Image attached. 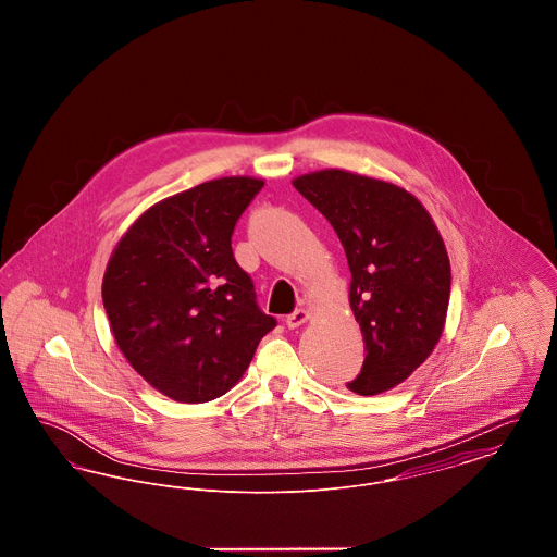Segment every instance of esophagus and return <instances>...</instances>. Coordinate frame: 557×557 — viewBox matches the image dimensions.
Instances as JSON below:
<instances>
[{
    "label": "esophagus",
    "mask_w": 557,
    "mask_h": 557,
    "mask_svg": "<svg viewBox=\"0 0 557 557\" xmlns=\"http://www.w3.org/2000/svg\"><path fill=\"white\" fill-rule=\"evenodd\" d=\"M309 318H311V313H309L307 309H296L294 313H290V315L286 318V325H288L290 330H294V327L302 325L305 321H309Z\"/></svg>",
    "instance_id": "1"
}]
</instances>
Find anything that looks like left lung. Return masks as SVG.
<instances>
[{
  "mask_svg": "<svg viewBox=\"0 0 557 557\" xmlns=\"http://www.w3.org/2000/svg\"><path fill=\"white\" fill-rule=\"evenodd\" d=\"M338 234L350 269L348 302L366 361L346 384L361 397L393 391L438 345L450 294L445 242L424 205L393 182L345 169L292 180Z\"/></svg>",
  "mask_w": 557,
  "mask_h": 557,
  "instance_id": "1",
  "label": "left lung"
}]
</instances>
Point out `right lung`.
<instances>
[{
	"label": "right lung",
	"instance_id": "obj_1",
	"mask_svg": "<svg viewBox=\"0 0 557 557\" xmlns=\"http://www.w3.org/2000/svg\"><path fill=\"white\" fill-rule=\"evenodd\" d=\"M263 186L236 175L169 196L133 221L108 259L112 336L164 397L191 405L225 395L275 327L232 252L236 221Z\"/></svg>",
	"mask_w": 557,
	"mask_h": 557
}]
</instances>
